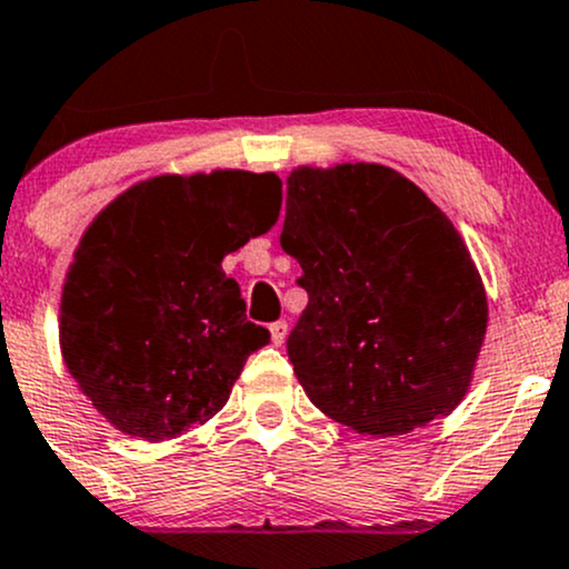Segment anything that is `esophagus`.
<instances>
[{
	"label": "esophagus",
	"mask_w": 569,
	"mask_h": 569,
	"mask_svg": "<svg viewBox=\"0 0 569 569\" xmlns=\"http://www.w3.org/2000/svg\"><path fill=\"white\" fill-rule=\"evenodd\" d=\"M270 335H272L274 346H283L286 335H289V323H286V321H274V323H270Z\"/></svg>",
	"instance_id": "esophagus-1"
}]
</instances>
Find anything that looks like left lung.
I'll return each instance as SVG.
<instances>
[{"mask_svg": "<svg viewBox=\"0 0 569 569\" xmlns=\"http://www.w3.org/2000/svg\"><path fill=\"white\" fill-rule=\"evenodd\" d=\"M280 246L308 291L289 359L321 413L391 437L465 399L489 299L453 221L413 180L372 161L299 164Z\"/></svg>", "mask_w": 569, "mask_h": 569, "instance_id": "left-lung-1", "label": "left lung"}]
</instances>
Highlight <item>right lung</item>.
<instances>
[{
    "instance_id": "add662e5",
    "label": "right lung",
    "mask_w": 569,
    "mask_h": 569,
    "mask_svg": "<svg viewBox=\"0 0 569 569\" xmlns=\"http://www.w3.org/2000/svg\"><path fill=\"white\" fill-rule=\"evenodd\" d=\"M278 210L272 172L156 174L86 227L61 289L59 346L110 427L164 442L227 405L270 332L248 321L221 261Z\"/></svg>"
}]
</instances>
